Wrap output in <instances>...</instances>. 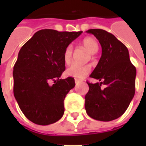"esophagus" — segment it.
<instances>
[{
	"mask_svg": "<svg viewBox=\"0 0 146 146\" xmlns=\"http://www.w3.org/2000/svg\"><path fill=\"white\" fill-rule=\"evenodd\" d=\"M75 83H76V85H78L80 83V81L78 80H75Z\"/></svg>",
	"mask_w": 146,
	"mask_h": 146,
	"instance_id": "obj_1",
	"label": "esophagus"
}]
</instances>
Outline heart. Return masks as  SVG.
Returning a JSON list of instances; mask_svg holds the SVG:
<instances>
[{
	"label": "heart",
	"mask_w": 146,
	"mask_h": 146,
	"mask_svg": "<svg viewBox=\"0 0 146 146\" xmlns=\"http://www.w3.org/2000/svg\"><path fill=\"white\" fill-rule=\"evenodd\" d=\"M82 45L87 51L91 54H95L98 50V43L95 39L92 37H85L83 39ZM73 48L71 45L67 46L63 53V60L66 64H69L72 59ZM90 71V68L87 66H81L73 63L66 69V73L69 76L74 77L75 79H83L88 75Z\"/></svg>",
	"instance_id": "heart-1"
}]
</instances>
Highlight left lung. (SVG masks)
<instances>
[{
	"label": "left lung",
	"mask_w": 146,
	"mask_h": 146,
	"mask_svg": "<svg viewBox=\"0 0 146 146\" xmlns=\"http://www.w3.org/2000/svg\"><path fill=\"white\" fill-rule=\"evenodd\" d=\"M102 46V56L90 75L100 83H88L85 110L97 120L111 121L124 113L134 98L136 69L130 61L125 45L116 36L100 29L88 30ZM102 84L107 87L101 88Z\"/></svg>",
	"instance_id": "left-lung-1"
}]
</instances>
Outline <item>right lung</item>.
Here are the masks:
<instances>
[{
	"mask_svg": "<svg viewBox=\"0 0 146 146\" xmlns=\"http://www.w3.org/2000/svg\"><path fill=\"white\" fill-rule=\"evenodd\" d=\"M81 33L39 30L21 48L13 68V92L22 112L34 123L48 125L63 116L64 99L75 87L73 77L59 78L66 70L63 53Z\"/></svg>",
	"mask_w": 146,
	"mask_h": 146,
	"instance_id": "right-lung-1",
	"label": "right lung"
}]
</instances>
